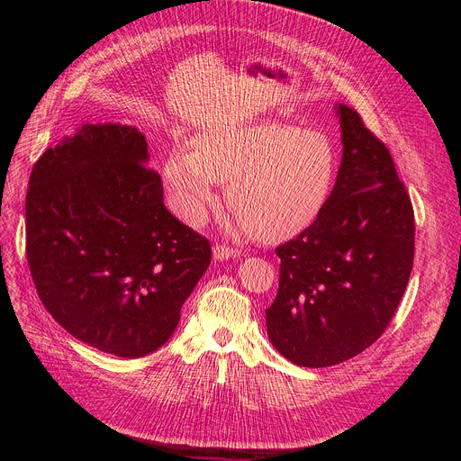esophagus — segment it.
I'll use <instances>...</instances> for the list:
<instances>
[{
	"instance_id": "esophagus-1",
	"label": "esophagus",
	"mask_w": 461,
	"mask_h": 461,
	"mask_svg": "<svg viewBox=\"0 0 461 461\" xmlns=\"http://www.w3.org/2000/svg\"><path fill=\"white\" fill-rule=\"evenodd\" d=\"M212 256H214V259H218V261H228V259L235 258L237 252L231 250V249H228V247H224V245H216L214 250H212Z\"/></svg>"
}]
</instances>
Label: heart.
<instances>
[{"instance_id": "heart-1", "label": "heart", "mask_w": 461, "mask_h": 461, "mask_svg": "<svg viewBox=\"0 0 461 461\" xmlns=\"http://www.w3.org/2000/svg\"><path fill=\"white\" fill-rule=\"evenodd\" d=\"M338 174L332 141L320 131L280 121L207 132L194 149L176 148L162 179L174 211L185 222H203L226 183V200L239 222L265 243H280L308 230L325 211Z\"/></svg>"}]
</instances>
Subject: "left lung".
Listing matches in <instances>:
<instances>
[{"instance_id":"8db88e82","label":"left lung","mask_w":461,"mask_h":461,"mask_svg":"<svg viewBox=\"0 0 461 461\" xmlns=\"http://www.w3.org/2000/svg\"><path fill=\"white\" fill-rule=\"evenodd\" d=\"M332 196L308 230L276 249L280 282L265 310L271 344L325 368L370 348L391 323L415 256V214L389 149L346 106Z\"/></svg>"}]
</instances>
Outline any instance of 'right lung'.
<instances>
[{"label": "right lung", "mask_w": 461, "mask_h": 461, "mask_svg": "<svg viewBox=\"0 0 461 461\" xmlns=\"http://www.w3.org/2000/svg\"><path fill=\"white\" fill-rule=\"evenodd\" d=\"M145 136L84 125L46 149L26 196V254L37 294L80 342L123 358L174 334L211 263L209 240L164 205Z\"/></svg>", "instance_id": "right-lung-1"}]
</instances>
